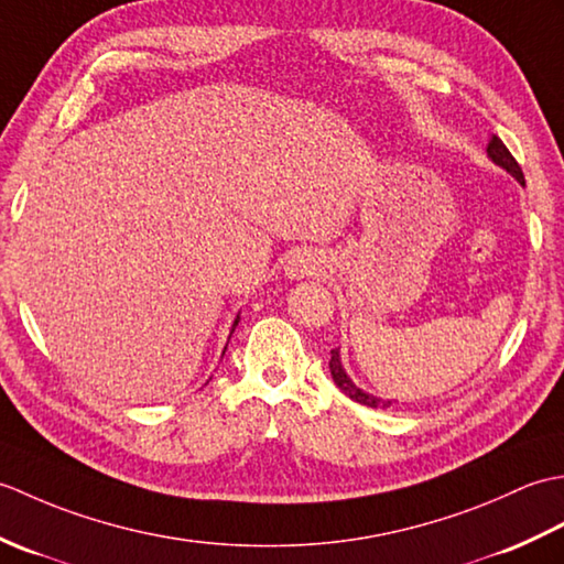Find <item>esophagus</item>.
I'll return each instance as SVG.
<instances>
[{"label": "esophagus", "instance_id": "34e87169", "mask_svg": "<svg viewBox=\"0 0 564 564\" xmlns=\"http://www.w3.org/2000/svg\"><path fill=\"white\" fill-rule=\"evenodd\" d=\"M325 269V257L313 249H297L289 257V261H285V275H289L291 281H301L307 279V275H319Z\"/></svg>", "mask_w": 564, "mask_h": 564}]
</instances>
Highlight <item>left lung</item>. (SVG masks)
<instances>
[{
	"label": "left lung",
	"mask_w": 564,
	"mask_h": 564,
	"mask_svg": "<svg viewBox=\"0 0 564 564\" xmlns=\"http://www.w3.org/2000/svg\"><path fill=\"white\" fill-rule=\"evenodd\" d=\"M487 158L492 160L497 166H501L507 174H511L517 182L523 186V172L521 166L517 164V160L511 158V152L507 150L505 142H501L497 135L489 138L487 142ZM329 370H332V380L337 382V388L346 394V398H351L354 402H361L366 406H376V410H388V406L394 402V400H382L378 398V394H370L366 390H361L356 386V382L349 378V373L344 370V364H341V351L339 349H332V361H329Z\"/></svg>",
	"instance_id": "left-lung-1"
}]
</instances>
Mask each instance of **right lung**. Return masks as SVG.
<instances>
[{"label": "right lung", "instance_id": "1", "mask_svg": "<svg viewBox=\"0 0 564 564\" xmlns=\"http://www.w3.org/2000/svg\"><path fill=\"white\" fill-rule=\"evenodd\" d=\"M237 325H239V315H237V317H235V322H232V329H230V337H232V332H235V327H237ZM227 341H230V339H227ZM225 349H227V346H225ZM223 354H225V351H223Z\"/></svg>", "mask_w": 564, "mask_h": 564}]
</instances>
